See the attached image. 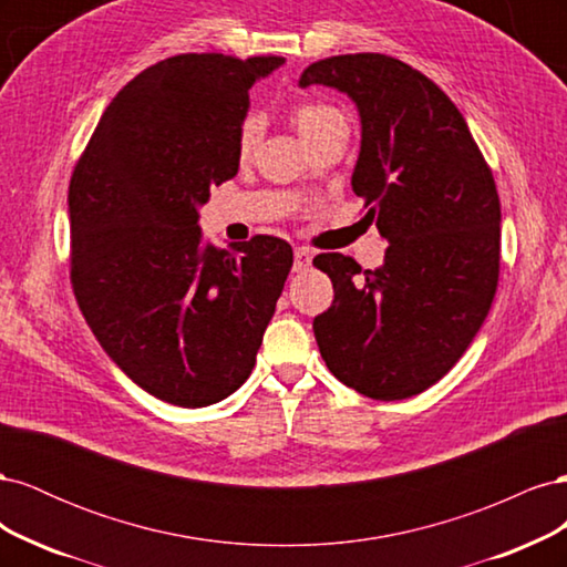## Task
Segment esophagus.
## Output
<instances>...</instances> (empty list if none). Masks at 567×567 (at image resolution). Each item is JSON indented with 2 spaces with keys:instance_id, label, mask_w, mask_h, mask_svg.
<instances>
[{
  "instance_id": "1",
  "label": "esophagus",
  "mask_w": 567,
  "mask_h": 567,
  "mask_svg": "<svg viewBox=\"0 0 567 567\" xmlns=\"http://www.w3.org/2000/svg\"><path fill=\"white\" fill-rule=\"evenodd\" d=\"M312 265V250L310 248H296V271H307Z\"/></svg>"
}]
</instances>
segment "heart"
I'll return each instance as SVG.
<instances>
[{
  "label": "heart",
  "instance_id": "obj_1",
  "mask_svg": "<svg viewBox=\"0 0 567 567\" xmlns=\"http://www.w3.org/2000/svg\"><path fill=\"white\" fill-rule=\"evenodd\" d=\"M293 123L300 132L302 140H310L317 132L326 130L329 125H338V123H346V117L342 113L329 104H298L293 109ZM257 142H260V123H257V117H246L241 127H238V136H236V148H238V156L248 158L250 153L255 151Z\"/></svg>",
  "mask_w": 567,
  "mask_h": 567
}]
</instances>
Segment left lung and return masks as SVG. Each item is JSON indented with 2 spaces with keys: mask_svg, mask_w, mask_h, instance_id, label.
I'll return each mask as SVG.
<instances>
[{
  "mask_svg": "<svg viewBox=\"0 0 567 567\" xmlns=\"http://www.w3.org/2000/svg\"><path fill=\"white\" fill-rule=\"evenodd\" d=\"M300 87L352 99L362 146L352 192L390 241L379 269L323 252L333 305L315 338L340 383L371 400H406L468 350L499 281L502 205L466 120L433 80L383 54L307 65Z\"/></svg>",
  "mask_w": 567,
  "mask_h": 567,
  "instance_id": "obj_1",
  "label": "left lung"
}]
</instances>
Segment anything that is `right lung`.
Segmentation results:
<instances>
[{
	"instance_id": "right-lung-1",
	"label": "right lung",
	"mask_w": 567,
	"mask_h": 567,
	"mask_svg": "<svg viewBox=\"0 0 567 567\" xmlns=\"http://www.w3.org/2000/svg\"><path fill=\"white\" fill-rule=\"evenodd\" d=\"M281 56L179 54L130 80L68 186L71 279L99 346L142 390L196 409L246 383L293 250L203 244L198 210L238 173L248 90Z\"/></svg>"
}]
</instances>
